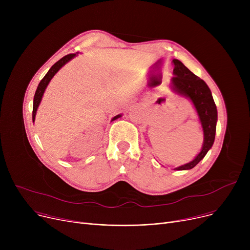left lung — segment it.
<instances>
[{"mask_svg":"<svg viewBox=\"0 0 250 250\" xmlns=\"http://www.w3.org/2000/svg\"><path fill=\"white\" fill-rule=\"evenodd\" d=\"M172 62L174 76L171 79V88L175 93L192 102L204 130V144L199 155L189 163L175 168L176 170H188L198 164L212 148L216 136L218 113L211 90L206 82L190 72L180 61L173 60Z\"/></svg>","mask_w":250,"mask_h":250,"instance_id":"obj_1","label":"left lung"}]
</instances>
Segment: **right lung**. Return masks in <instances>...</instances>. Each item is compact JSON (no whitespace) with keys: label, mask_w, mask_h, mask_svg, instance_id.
<instances>
[{"label":"right lung","mask_w":250,"mask_h":250,"mask_svg":"<svg viewBox=\"0 0 250 250\" xmlns=\"http://www.w3.org/2000/svg\"><path fill=\"white\" fill-rule=\"evenodd\" d=\"M77 55L76 54H70V55H67L64 56L63 58H62L60 61H58L52 67L49 69V71L46 73V75L43 77L42 80L41 81V83L38 84L37 86V89H36V92L34 94V98H33V110H32V121L34 122L35 121V115H36V111H37V108L39 106V103H41L42 99V96H43V93L45 91V88L47 87L48 83L50 82L51 78L54 77L58 71L62 67V65H64L65 63H67L69 61H71L73 58H75ZM122 115L118 114L116 116H114L112 118V121L116 120V118L121 117Z\"/></svg>","instance_id":"add662e5"}]
</instances>
